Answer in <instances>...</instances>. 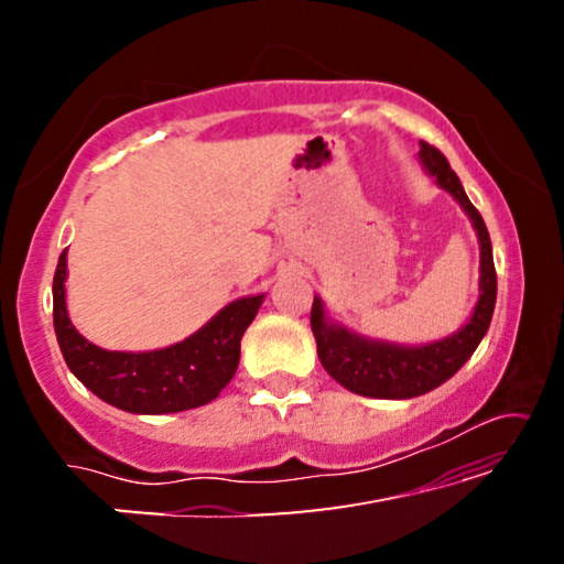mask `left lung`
Returning a JSON list of instances; mask_svg holds the SVG:
<instances>
[{
  "mask_svg": "<svg viewBox=\"0 0 564 564\" xmlns=\"http://www.w3.org/2000/svg\"><path fill=\"white\" fill-rule=\"evenodd\" d=\"M419 159L426 172L434 176L436 184L462 205L469 215L480 241V297L469 321L457 334L442 338V341L423 346H403L375 341V338L359 336L354 330L338 326L326 318L321 297H313L311 328L318 344V359L326 372L346 390L365 398L405 400L431 392L444 384L452 375H457L462 365L473 357L477 344L488 334L492 311H496L498 276L492 264V246L482 215L469 203L462 187L459 176L452 172L449 161L434 145L421 141Z\"/></svg>",
  "mask_w": 564,
  "mask_h": 564,
  "instance_id": "8db88e82",
  "label": "left lung"
}]
</instances>
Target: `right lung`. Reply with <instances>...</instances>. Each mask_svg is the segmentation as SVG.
I'll list each match as a JSON object with an SVG mask.
<instances>
[{"mask_svg": "<svg viewBox=\"0 0 564 564\" xmlns=\"http://www.w3.org/2000/svg\"><path fill=\"white\" fill-rule=\"evenodd\" d=\"M66 251L53 274V328L66 365L84 388L120 411L159 415L199 408L220 395L241 359V338L264 295L234 300L184 341L156 351H107L87 341L66 311Z\"/></svg>", "mask_w": 564, "mask_h": 564, "instance_id": "obj_1", "label": "right lung"}]
</instances>
